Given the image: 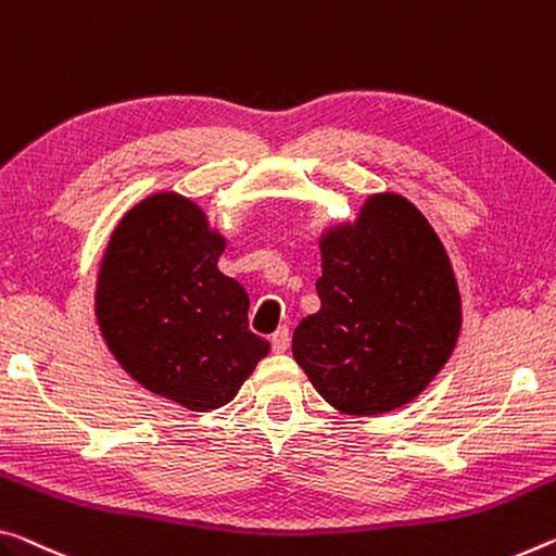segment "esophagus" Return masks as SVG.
<instances>
[{
    "instance_id": "esophagus-1",
    "label": "esophagus",
    "mask_w": 556,
    "mask_h": 556,
    "mask_svg": "<svg viewBox=\"0 0 556 556\" xmlns=\"http://www.w3.org/2000/svg\"><path fill=\"white\" fill-rule=\"evenodd\" d=\"M271 349L277 351V354H285L289 349V329L287 326H279V329L271 333Z\"/></svg>"
}]
</instances>
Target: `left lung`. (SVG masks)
<instances>
[{
    "label": "left lung",
    "instance_id": "obj_1",
    "mask_svg": "<svg viewBox=\"0 0 556 556\" xmlns=\"http://www.w3.org/2000/svg\"><path fill=\"white\" fill-rule=\"evenodd\" d=\"M319 250L321 309L294 329V361L343 416L403 408L460 337V289L443 242L408 198L374 192L356 219L324 227Z\"/></svg>",
    "mask_w": 556,
    "mask_h": 556
}]
</instances>
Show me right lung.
Instances as JSON below:
<instances>
[{"mask_svg": "<svg viewBox=\"0 0 556 556\" xmlns=\"http://www.w3.org/2000/svg\"><path fill=\"white\" fill-rule=\"evenodd\" d=\"M227 240L198 202L153 192L121 217L96 279V321L123 371L205 413L230 403L269 341L247 329L250 296L217 269Z\"/></svg>", "mask_w": 556, "mask_h": 556, "instance_id": "1", "label": "right lung"}]
</instances>
